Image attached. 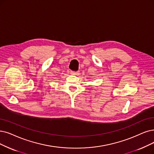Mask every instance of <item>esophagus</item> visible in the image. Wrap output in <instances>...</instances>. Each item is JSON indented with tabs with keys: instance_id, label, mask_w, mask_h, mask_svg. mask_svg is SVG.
I'll use <instances>...</instances> for the list:
<instances>
[{
	"instance_id": "obj_1",
	"label": "esophagus",
	"mask_w": 154,
	"mask_h": 154,
	"mask_svg": "<svg viewBox=\"0 0 154 154\" xmlns=\"http://www.w3.org/2000/svg\"><path fill=\"white\" fill-rule=\"evenodd\" d=\"M71 75H79V71H71Z\"/></svg>"
}]
</instances>
